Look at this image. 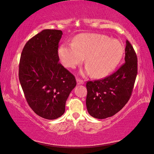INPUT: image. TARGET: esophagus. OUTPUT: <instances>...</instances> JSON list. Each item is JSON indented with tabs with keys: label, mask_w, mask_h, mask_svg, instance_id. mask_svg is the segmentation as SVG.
Returning <instances> with one entry per match:
<instances>
[{
	"label": "esophagus",
	"mask_w": 154,
	"mask_h": 154,
	"mask_svg": "<svg viewBox=\"0 0 154 154\" xmlns=\"http://www.w3.org/2000/svg\"><path fill=\"white\" fill-rule=\"evenodd\" d=\"M77 83L78 85H82L84 83V82H83V80H81L79 79H77Z\"/></svg>",
	"instance_id": "1"
}]
</instances>
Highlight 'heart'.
Returning a JSON list of instances; mask_svg holds the SVG:
<instances>
[{
  "label": "heart",
  "instance_id": "obj_1",
  "mask_svg": "<svg viewBox=\"0 0 154 154\" xmlns=\"http://www.w3.org/2000/svg\"><path fill=\"white\" fill-rule=\"evenodd\" d=\"M124 48L118 41L101 34H81L72 41L71 45L62 44L58 56L65 66L75 69L84 60L88 64L83 75L92 74L101 78L113 71L121 60Z\"/></svg>",
  "mask_w": 154,
  "mask_h": 154
}]
</instances>
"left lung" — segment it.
Here are the masks:
<instances>
[{
  "label": "left lung",
  "instance_id": "8db88e82",
  "mask_svg": "<svg viewBox=\"0 0 154 154\" xmlns=\"http://www.w3.org/2000/svg\"><path fill=\"white\" fill-rule=\"evenodd\" d=\"M125 63L103 79L86 83V106L93 118L105 119L124 107L132 94L137 75V57L133 47L126 41Z\"/></svg>",
  "mask_w": 154,
  "mask_h": 154
}]
</instances>
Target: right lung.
<instances>
[{"label": "right lung", "mask_w": 154, "mask_h": 154, "mask_svg": "<svg viewBox=\"0 0 154 154\" xmlns=\"http://www.w3.org/2000/svg\"><path fill=\"white\" fill-rule=\"evenodd\" d=\"M62 32L45 29L26 43L20 57L19 79L30 107L41 118L55 119L76 86L75 76L59 62Z\"/></svg>", "instance_id": "1"}]
</instances>
